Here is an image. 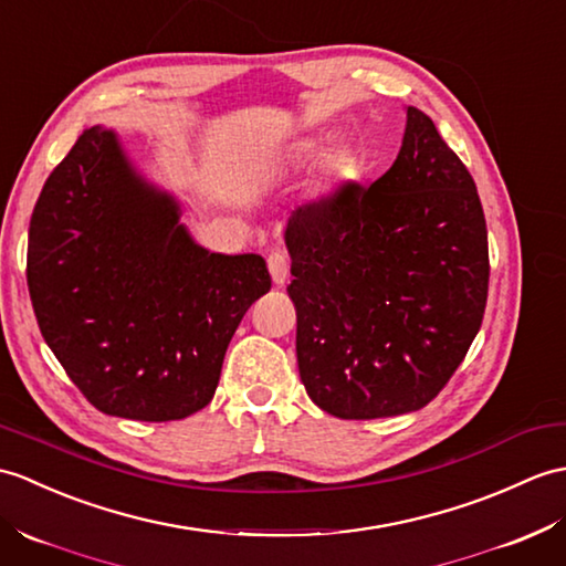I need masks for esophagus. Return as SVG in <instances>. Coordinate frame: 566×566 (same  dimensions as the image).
<instances>
[{
  "label": "esophagus",
  "instance_id": "esophagus-1",
  "mask_svg": "<svg viewBox=\"0 0 566 566\" xmlns=\"http://www.w3.org/2000/svg\"><path fill=\"white\" fill-rule=\"evenodd\" d=\"M268 268H270V274H272V282L277 286H284L286 280H289V258H286V253H282V251L270 253Z\"/></svg>",
  "mask_w": 566,
  "mask_h": 566
}]
</instances>
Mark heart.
<instances>
[{
  "label": "heart",
  "instance_id": "heart-1",
  "mask_svg": "<svg viewBox=\"0 0 566 566\" xmlns=\"http://www.w3.org/2000/svg\"><path fill=\"white\" fill-rule=\"evenodd\" d=\"M321 151H323L321 142L306 137V139L294 142L292 147H289L284 161H286L289 168H301V166H306V164L318 159ZM325 174H327V178L337 180V182L349 180L354 176V164H352V159H349L347 154H333L331 159H327V164H325Z\"/></svg>",
  "mask_w": 566,
  "mask_h": 566
}]
</instances>
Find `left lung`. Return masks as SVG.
<instances>
[{"instance_id": "8db88e82", "label": "left lung", "mask_w": 566, "mask_h": 566, "mask_svg": "<svg viewBox=\"0 0 566 566\" xmlns=\"http://www.w3.org/2000/svg\"><path fill=\"white\" fill-rule=\"evenodd\" d=\"M398 159L371 188L301 207L292 255L296 359L308 398L339 419L415 412L439 396L488 304V223L475 180L405 105Z\"/></svg>"}]
</instances>
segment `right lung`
I'll return each instance as SVG.
<instances>
[{"label":"right lung","mask_w":566,"mask_h":566,"mask_svg":"<svg viewBox=\"0 0 566 566\" xmlns=\"http://www.w3.org/2000/svg\"><path fill=\"white\" fill-rule=\"evenodd\" d=\"M174 192L94 125L52 170L29 229V292L48 347L96 410L168 422L214 398L265 258L197 243Z\"/></svg>","instance_id":"obj_1"}]
</instances>
